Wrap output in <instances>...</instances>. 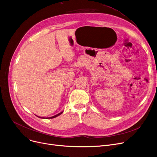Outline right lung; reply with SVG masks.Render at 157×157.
Masks as SVG:
<instances>
[{"label": "right lung", "mask_w": 157, "mask_h": 157, "mask_svg": "<svg viewBox=\"0 0 157 157\" xmlns=\"http://www.w3.org/2000/svg\"><path fill=\"white\" fill-rule=\"evenodd\" d=\"M63 113V112H60V113H58L57 115H54V116H52V117H47V118H46V119H52V118H55V117H58V115H61ZM40 117V118H42V119H45V118H44V117Z\"/></svg>", "instance_id": "obj_1"}]
</instances>
